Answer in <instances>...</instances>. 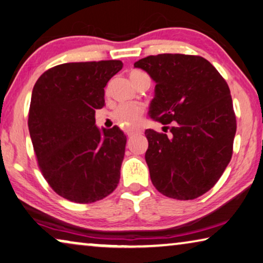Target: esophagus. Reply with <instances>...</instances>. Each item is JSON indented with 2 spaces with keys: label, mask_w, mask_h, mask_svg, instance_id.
Segmentation results:
<instances>
[{
  "label": "esophagus",
  "mask_w": 263,
  "mask_h": 263,
  "mask_svg": "<svg viewBox=\"0 0 263 263\" xmlns=\"http://www.w3.org/2000/svg\"><path fill=\"white\" fill-rule=\"evenodd\" d=\"M126 133H127L128 137H133L136 135H139V133H142V130H140V128H138V127H130V128H127V130H126Z\"/></svg>",
  "instance_id": "34e87169"
}]
</instances>
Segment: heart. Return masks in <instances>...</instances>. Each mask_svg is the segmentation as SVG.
<instances>
[{"label": "heart", "mask_w": 263, "mask_h": 263, "mask_svg": "<svg viewBox=\"0 0 263 263\" xmlns=\"http://www.w3.org/2000/svg\"><path fill=\"white\" fill-rule=\"evenodd\" d=\"M128 77L136 87H138L144 81H150L147 74L140 69H132ZM143 113L144 106L142 104L125 103L116 107L115 111L112 112V118L120 125H137L142 118Z\"/></svg>", "instance_id": "obj_1"}]
</instances>
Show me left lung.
I'll return each instance as SVG.
<instances>
[{
  "label": "left lung",
  "mask_w": 263,
  "mask_h": 263,
  "mask_svg": "<svg viewBox=\"0 0 263 263\" xmlns=\"http://www.w3.org/2000/svg\"><path fill=\"white\" fill-rule=\"evenodd\" d=\"M135 67L156 82L150 116L171 135L145 131L152 184L160 194L187 201L209 191L233 156L236 133L230 89L218 70L198 55L158 54Z\"/></svg>",
  "instance_id": "1"
}]
</instances>
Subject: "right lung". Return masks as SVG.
<instances>
[{"label":"right lung","mask_w":263,"mask_h":263,"mask_svg":"<svg viewBox=\"0 0 263 263\" xmlns=\"http://www.w3.org/2000/svg\"><path fill=\"white\" fill-rule=\"evenodd\" d=\"M123 68L120 60L69 62L35 82L28 128L39 167L49 186L76 203H93L118 185L126 136L118 126H96L105 86Z\"/></svg>","instance_id":"1"}]
</instances>
